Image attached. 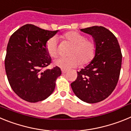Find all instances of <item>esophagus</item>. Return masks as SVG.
<instances>
[{"label": "esophagus", "mask_w": 131, "mask_h": 131, "mask_svg": "<svg viewBox=\"0 0 131 131\" xmlns=\"http://www.w3.org/2000/svg\"><path fill=\"white\" fill-rule=\"evenodd\" d=\"M67 70H66V69H62V73H67Z\"/></svg>", "instance_id": "esophagus-1"}]
</instances>
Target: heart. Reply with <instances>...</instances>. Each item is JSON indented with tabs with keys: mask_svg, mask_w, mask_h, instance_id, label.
Wrapping results in <instances>:
<instances>
[{
	"mask_svg": "<svg viewBox=\"0 0 131 131\" xmlns=\"http://www.w3.org/2000/svg\"><path fill=\"white\" fill-rule=\"evenodd\" d=\"M72 45L69 52V57H60L54 61V65L63 69L76 68L81 63L86 65L94 58L96 53V44L92 39H86L84 35L77 31H69L62 37ZM48 55L56 58L58 54L57 39L51 37L46 43Z\"/></svg>",
	"mask_w": 131,
	"mask_h": 131,
	"instance_id": "heart-1",
	"label": "heart"
}]
</instances>
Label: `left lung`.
I'll list each match as a JSON object with an SVG mask.
<instances>
[{"mask_svg":"<svg viewBox=\"0 0 131 131\" xmlns=\"http://www.w3.org/2000/svg\"><path fill=\"white\" fill-rule=\"evenodd\" d=\"M81 31L91 35L96 44L95 57L84 69L77 71L71 83L74 94L82 101L94 104L110 95L117 84L122 54L115 36L102 26H92Z\"/></svg>","mask_w":131,"mask_h":131,"instance_id":"8db88e82","label":"left lung"}]
</instances>
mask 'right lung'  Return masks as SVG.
I'll return each mask as SVG.
<instances>
[{
	"mask_svg": "<svg viewBox=\"0 0 131 131\" xmlns=\"http://www.w3.org/2000/svg\"><path fill=\"white\" fill-rule=\"evenodd\" d=\"M58 31L26 24L9 39L4 61L7 78L14 92L25 101H42L54 91L61 69H42L51 63L46 43Z\"/></svg>",
	"mask_w": 131,
	"mask_h": 131,
	"instance_id": "obj_1",
	"label": "right lung"
}]
</instances>
